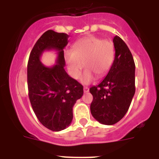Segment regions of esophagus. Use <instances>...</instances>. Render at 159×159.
Here are the masks:
<instances>
[{
  "mask_svg": "<svg viewBox=\"0 0 159 159\" xmlns=\"http://www.w3.org/2000/svg\"><path fill=\"white\" fill-rule=\"evenodd\" d=\"M84 92H89V88H88V87H84Z\"/></svg>",
  "mask_w": 159,
  "mask_h": 159,
  "instance_id": "esophagus-1",
  "label": "esophagus"
}]
</instances>
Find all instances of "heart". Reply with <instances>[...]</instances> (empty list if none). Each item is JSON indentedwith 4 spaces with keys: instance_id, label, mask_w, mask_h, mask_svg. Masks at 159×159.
Listing matches in <instances>:
<instances>
[{
    "instance_id": "1",
    "label": "heart",
    "mask_w": 159,
    "mask_h": 159,
    "mask_svg": "<svg viewBox=\"0 0 159 159\" xmlns=\"http://www.w3.org/2000/svg\"><path fill=\"white\" fill-rule=\"evenodd\" d=\"M115 47L109 40L89 36L77 40L71 51L64 52V60L70 75L79 79L84 66L87 67L81 81L89 84L98 77H103L111 67L115 60Z\"/></svg>"
}]
</instances>
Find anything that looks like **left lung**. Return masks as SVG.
Listing matches in <instances>:
<instances>
[{"instance_id":"8db88e82","label":"left lung","mask_w":159,"mask_h":159,"mask_svg":"<svg viewBox=\"0 0 159 159\" xmlns=\"http://www.w3.org/2000/svg\"><path fill=\"white\" fill-rule=\"evenodd\" d=\"M113 43L116 56L111 69L99 85L90 88L93 96L91 113L104 125L123 119L135 92V64L131 52L119 36L114 37Z\"/></svg>"}]
</instances>
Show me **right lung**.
Wrapping results in <instances>:
<instances>
[{
	"label": "right lung",
	"mask_w": 159,
	"mask_h": 159,
	"mask_svg": "<svg viewBox=\"0 0 159 159\" xmlns=\"http://www.w3.org/2000/svg\"><path fill=\"white\" fill-rule=\"evenodd\" d=\"M69 36L48 30L31 51L28 62V88L31 105L38 120L53 131H60L71 124L72 108L84 94L83 85L64 70V50ZM58 51L57 64L46 67L39 58L45 50Z\"/></svg>",
	"instance_id": "1"
}]
</instances>
